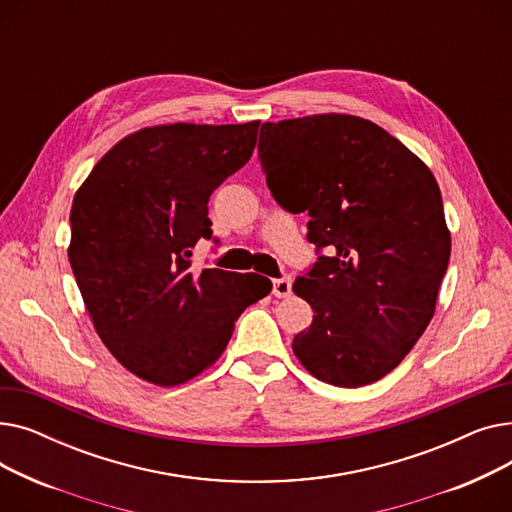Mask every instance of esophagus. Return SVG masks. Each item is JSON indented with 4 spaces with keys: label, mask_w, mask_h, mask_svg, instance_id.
<instances>
[{
    "label": "esophagus",
    "mask_w": 512,
    "mask_h": 512,
    "mask_svg": "<svg viewBox=\"0 0 512 512\" xmlns=\"http://www.w3.org/2000/svg\"><path fill=\"white\" fill-rule=\"evenodd\" d=\"M274 297L278 299H284L288 297V294L292 292V278L290 276H282V278H276L274 280Z\"/></svg>",
    "instance_id": "esophagus-1"
}]
</instances>
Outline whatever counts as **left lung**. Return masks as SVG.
Masks as SVG:
<instances>
[{"mask_svg": "<svg viewBox=\"0 0 512 512\" xmlns=\"http://www.w3.org/2000/svg\"><path fill=\"white\" fill-rule=\"evenodd\" d=\"M259 161L278 205L309 215L317 253L292 284L315 313L294 355L332 386L378 382L432 321L448 267L434 174L384 128L346 114L265 122Z\"/></svg>", "mask_w": 512, "mask_h": 512, "instance_id": "1", "label": "left lung"}]
</instances>
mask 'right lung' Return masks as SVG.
<instances>
[{
  "instance_id": "1",
  "label": "right lung",
  "mask_w": 512,
  "mask_h": 512,
  "mask_svg": "<svg viewBox=\"0 0 512 512\" xmlns=\"http://www.w3.org/2000/svg\"><path fill=\"white\" fill-rule=\"evenodd\" d=\"M257 128H143L107 151L74 195L68 259L93 326L151 384L195 378L222 355L238 315L272 290L263 276L199 272L191 259L213 234L211 193L251 159Z\"/></svg>"
}]
</instances>
